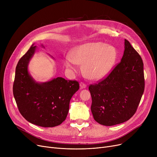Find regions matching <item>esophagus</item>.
<instances>
[{
    "label": "esophagus",
    "instance_id": "34e87169",
    "mask_svg": "<svg viewBox=\"0 0 157 157\" xmlns=\"http://www.w3.org/2000/svg\"><path fill=\"white\" fill-rule=\"evenodd\" d=\"M79 86H80V89H84V88H86V85L84 83H82V82L81 83H80Z\"/></svg>",
    "mask_w": 157,
    "mask_h": 157
}]
</instances>
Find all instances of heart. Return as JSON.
<instances>
[{"instance_id":"b5f03b06","label":"heart","mask_w":157,"mask_h":157,"mask_svg":"<svg viewBox=\"0 0 157 157\" xmlns=\"http://www.w3.org/2000/svg\"><path fill=\"white\" fill-rule=\"evenodd\" d=\"M71 55L65 56L64 64L68 71L74 74L83 65L85 76L92 79L105 77L116 62L117 49L114 46L102 42H90L74 48Z\"/></svg>"}]
</instances>
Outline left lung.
<instances>
[{"label": "left lung", "instance_id": "8db88e82", "mask_svg": "<svg viewBox=\"0 0 157 157\" xmlns=\"http://www.w3.org/2000/svg\"><path fill=\"white\" fill-rule=\"evenodd\" d=\"M121 62L100 83L88 88L94 120L105 126L128 120L135 114L144 90L143 62L141 56L125 39Z\"/></svg>", "mask_w": 157, "mask_h": 157}]
</instances>
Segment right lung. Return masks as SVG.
<instances>
[{"instance_id":"right-lung-1","label":"right lung","mask_w":157,"mask_h":157,"mask_svg":"<svg viewBox=\"0 0 157 157\" xmlns=\"http://www.w3.org/2000/svg\"><path fill=\"white\" fill-rule=\"evenodd\" d=\"M41 47L44 48L43 44ZM36 49L33 44L16 65L13 95L25 119L37 126L53 127L66 119L70 101L79 86L76 81L61 77L46 82L36 81L29 71V64Z\"/></svg>"}]
</instances>
